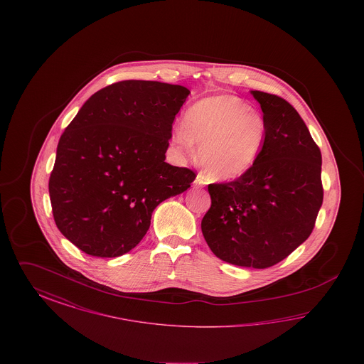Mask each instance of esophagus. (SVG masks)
Returning <instances> with one entry per match:
<instances>
[{
  "mask_svg": "<svg viewBox=\"0 0 364 364\" xmlns=\"http://www.w3.org/2000/svg\"><path fill=\"white\" fill-rule=\"evenodd\" d=\"M193 186H195V187H205V186H206V178H205V176L202 173L198 174L196 178H195V181H193Z\"/></svg>",
  "mask_w": 364,
  "mask_h": 364,
  "instance_id": "obj_1",
  "label": "esophagus"
}]
</instances>
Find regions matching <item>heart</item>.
<instances>
[{"label": "heart", "instance_id": "obj_1", "mask_svg": "<svg viewBox=\"0 0 364 364\" xmlns=\"http://www.w3.org/2000/svg\"><path fill=\"white\" fill-rule=\"evenodd\" d=\"M266 124L254 109L233 95H214L192 105L184 125L173 129L172 140L187 156L199 146V162L208 178L232 181L247 173L259 156Z\"/></svg>", "mask_w": 364, "mask_h": 364}]
</instances>
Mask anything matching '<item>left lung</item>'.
I'll use <instances>...</instances> for the list:
<instances>
[{"instance_id": "8db88e82", "label": "left lung", "mask_w": 364, "mask_h": 364, "mask_svg": "<svg viewBox=\"0 0 364 364\" xmlns=\"http://www.w3.org/2000/svg\"><path fill=\"white\" fill-rule=\"evenodd\" d=\"M251 94L266 124L262 151L237 180L208 186L211 208L202 233L217 258L266 269L311 235L323 200L322 156L292 105L273 94Z\"/></svg>"}]
</instances>
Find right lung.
<instances>
[{"mask_svg":"<svg viewBox=\"0 0 364 364\" xmlns=\"http://www.w3.org/2000/svg\"><path fill=\"white\" fill-rule=\"evenodd\" d=\"M187 87L124 80L97 91L61 135L49 180L60 232L91 257L116 258L147 233L154 208L195 173L165 162Z\"/></svg>","mask_w":364,"mask_h":364,"instance_id":"right-lung-1","label":"right lung"}]
</instances>
